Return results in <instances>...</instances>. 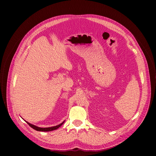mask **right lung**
<instances>
[{
    "mask_svg": "<svg viewBox=\"0 0 156 156\" xmlns=\"http://www.w3.org/2000/svg\"><path fill=\"white\" fill-rule=\"evenodd\" d=\"M31 128H33L34 129L36 130V131H53V130H55V129H57L58 128H59L63 123V122H62V123H60V125H57V126H52V127H48V128H40V127H37L35 125H33L27 122H26Z\"/></svg>",
    "mask_w": 156,
    "mask_h": 156,
    "instance_id": "right-lung-1",
    "label": "right lung"
}]
</instances>
